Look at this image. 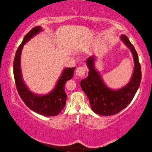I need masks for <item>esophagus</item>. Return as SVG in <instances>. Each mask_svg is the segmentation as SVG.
Instances as JSON below:
<instances>
[{
    "label": "esophagus",
    "mask_w": 152,
    "mask_h": 152,
    "mask_svg": "<svg viewBox=\"0 0 152 152\" xmlns=\"http://www.w3.org/2000/svg\"><path fill=\"white\" fill-rule=\"evenodd\" d=\"M86 69L85 66H79L76 70V75L77 77H83L86 74Z\"/></svg>",
    "instance_id": "1"
}]
</instances>
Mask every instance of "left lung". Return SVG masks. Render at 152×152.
<instances>
[{
  "instance_id": "1",
  "label": "left lung",
  "mask_w": 152,
  "mask_h": 152,
  "mask_svg": "<svg viewBox=\"0 0 152 152\" xmlns=\"http://www.w3.org/2000/svg\"><path fill=\"white\" fill-rule=\"evenodd\" d=\"M121 40L131 50L134 61V71L126 86L118 89L110 88L95 69V61L97 57L93 55L86 60L89 75L82 79L80 85L88 97L92 110L101 115H115L126 108L134 97L142 79L141 66L136 50L126 35L121 36Z\"/></svg>"
}]
</instances>
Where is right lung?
<instances>
[{
    "mask_svg": "<svg viewBox=\"0 0 152 152\" xmlns=\"http://www.w3.org/2000/svg\"><path fill=\"white\" fill-rule=\"evenodd\" d=\"M42 31V28L37 26L34 27L24 37L22 42L16 52L13 63V72L18 94L25 105L40 115L44 116L57 115L65 107L66 94L65 91L66 81L73 77L75 67L65 68L52 91L46 95H38L32 92L26 86L20 69V57L23 46L29 40Z\"/></svg>",
    "mask_w": 152,
    "mask_h": 152,
    "instance_id": "1",
    "label": "right lung"
}]
</instances>
